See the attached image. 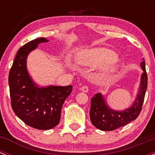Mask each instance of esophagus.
Instances as JSON below:
<instances>
[{
    "label": "esophagus",
    "mask_w": 155,
    "mask_h": 155,
    "mask_svg": "<svg viewBox=\"0 0 155 155\" xmlns=\"http://www.w3.org/2000/svg\"><path fill=\"white\" fill-rule=\"evenodd\" d=\"M80 89H81V91H83V92H87V91H88V90H89L88 87L86 86V85H84V86H82Z\"/></svg>",
    "instance_id": "34e87169"
}]
</instances>
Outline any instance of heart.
I'll list each match as a JSON object with an SVG mask.
<instances>
[{"label":"heart","mask_w":155,"mask_h":155,"mask_svg":"<svg viewBox=\"0 0 155 155\" xmlns=\"http://www.w3.org/2000/svg\"><path fill=\"white\" fill-rule=\"evenodd\" d=\"M117 56L115 53L104 48H96L82 51L79 54L76 61L85 67L103 66V73L110 77L116 73L118 68L115 65Z\"/></svg>","instance_id":"obj_1"}]
</instances>
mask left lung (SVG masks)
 I'll return each mask as SVG.
<instances>
[{
    "mask_svg": "<svg viewBox=\"0 0 155 155\" xmlns=\"http://www.w3.org/2000/svg\"><path fill=\"white\" fill-rule=\"evenodd\" d=\"M143 73L135 101L130 107L122 111L111 109L101 93L96 94L91 101L90 119L94 126L104 131L114 130L135 120L140 115L147 89V77L144 58L140 64Z\"/></svg>",
    "mask_w": 155,
    "mask_h": 155,
    "instance_id": "8db88e82",
    "label": "left lung"
}]
</instances>
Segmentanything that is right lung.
I'll return each instance as SVG.
<instances>
[{
    "mask_svg": "<svg viewBox=\"0 0 155 155\" xmlns=\"http://www.w3.org/2000/svg\"><path fill=\"white\" fill-rule=\"evenodd\" d=\"M48 41L37 38L21 46L9 73L12 110L26 124L38 130H49L58 124L64 102L73 90L72 85L40 87L28 74V55L39 43Z\"/></svg>",
    "mask_w": 155,
    "mask_h": 155,
    "instance_id": "right-lung-1",
    "label": "right lung"
}]
</instances>
